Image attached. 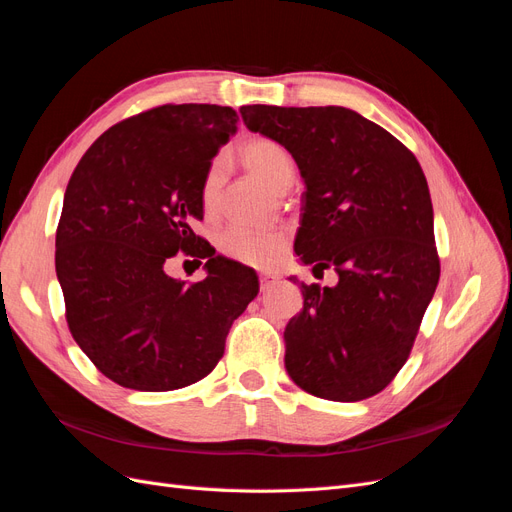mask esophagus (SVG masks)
Segmentation results:
<instances>
[{"label":"esophagus","instance_id":"esophagus-1","mask_svg":"<svg viewBox=\"0 0 512 512\" xmlns=\"http://www.w3.org/2000/svg\"><path fill=\"white\" fill-rule=\"evenodd\" d=\"M277 282H280V275L277 273H260V288L262 290H269Z\"/></svg>","mask_w":512,"mask_h":512}]
</instances>
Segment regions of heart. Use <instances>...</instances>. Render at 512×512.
<instances>
[{
    "label": "heart",
    "instance_id": "heart-1",
    "mask_svg": "<svg viewBox=\"0 0 512 512\" xmlns=\"http://www.w3.org/2000/svg\"><path fill=\"white\" fill-rule=\"evenodd\" d=\"M241 164L252 175L265 181L271 190L286 192L294 181V164L288 151L267 136H256L243 143L239 149ZM222 164L213 162L203 179L200 188V200H203L205 213L213 215L220 207L222 198ZM286 245V232L280 228L273 230H245V228H228L220 237V250L224 256L243 262L252 267H267L280 258Z\"/></svg>",
    "mask_w": 512,
    "mask_h": 512
}]
</instances>
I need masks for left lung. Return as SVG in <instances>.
Returning a JSON list of instances; mask_svg holds the SVG:
<instances>
[{
    "instance_id": "8db88e82",
    "label": "left lung",
    "mask_w": 512,
    "mask_h": 512,
    "mask_svg": "<svg viewBox=\"0 0 512 512\" xmlns=\"http://www.w3.org/2000/svg\"><path fill=\"white\" fill-rule=\"evenodd\" d=\"M243 123L284 145L305 181L294 252L337 286L301 284L284 331L288 376L331 401H361L408 361L440 280L433 207L414 153L344 106H241Z\"/></svg>"
}]
</instances>
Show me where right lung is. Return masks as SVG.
<instances>
[{
	"label": "right lung",
	"instance_id": "obj_1",
	"mask_svg": "<svg viewBox=\"0 0 512 512\" xmlns=\"http://www.w3.org/2000/svg\"><path fill=\"white\" fill-rule=\"evenodd\" d=\"M237 121L218 104L149 108L108 128L68 181L55 237L68 329L119 386L162 393L203 380L258 294L252 269L194 232L203 179ZM177 251L208 260L203 283L163 273Z\"/></svg>",
	"mask_w": 512,
	"mask_h": 512
}]
</instances>
